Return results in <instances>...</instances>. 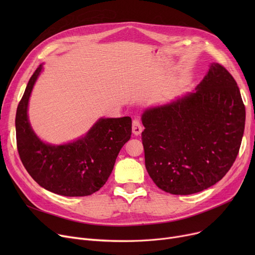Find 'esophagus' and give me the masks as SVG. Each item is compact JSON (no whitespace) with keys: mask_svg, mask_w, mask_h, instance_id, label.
Masks as SVG:
<instances>
[{"mask_svg":"<svg viewBox=\"0 0 255 255\" xmlns=\"http://www.w3.org/2000/svg\"><path fill=\"white\" fill-rule=\"evenodd\" d=\"M142 131L141 124L139 122L138 119H133L132 121V132L134 133L135 135H139Z\"/></svg>","mask_w":255,"mask_h":255,"instance_id":"esophagus-1","label":"esophagus"}]
</instances>
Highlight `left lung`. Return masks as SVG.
<instances>
[{
  "label": "left lung",
  "mask_w": 255,
  "mask_h": 255,
  "mask_svg": "<svg viewBox=\"0 0 255 255\" xmlns=\"http://www.w3.org/2000/svg\"><path fill=\"white\" fill-rule=\"evenodd\" d=\"M245 117L235 78L221 64L212 63L194 92L143 113L141 140L151 179L177 195L216 184L238 156Z\"/></svg>",
  "instance_id": "8db88e82"
}]
</instances>
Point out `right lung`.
I'll return each mask as SVG.
<instances>
[{
  "label": "right lung",
  "mask_w": 255,
  "mask_h": 255,
  "mask_svg": "<svg viewBox=\"0 0 255 255\" xmlns=\"http://www.w3.org/2000/svg\"><path fill=\"white\" fill-rule=\"evenodd\" d=\"M39 65L26 85L16 111V144L21 162L44 189L64 196H87L98 191L113 171L117 156L131 136V118L100 119L76 141L50 145L40 140L28 120V102Z\"/></svg>",
  "instance_id": "right-lung-1"
}]
</instances>
